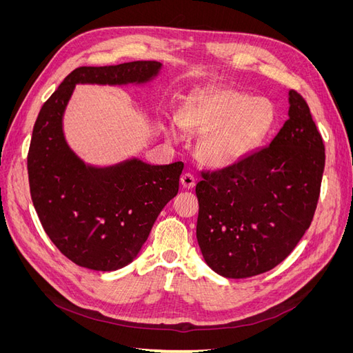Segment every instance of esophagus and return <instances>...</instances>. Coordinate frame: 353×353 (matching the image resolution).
Masks as SVG:
<instances>
[{
    "mask_svg": "<svg viewBox=\"0 0 353 353\" xmlns=\"http://www.w3.org/2000/svg\"><path fill=\"white\" fill-rule=\"evenodd\" d=\"M181 184H183L184 188L191 190V188H193V187L196 185V178H194V175L184 174L183 176H181Z\"/></svg>",
    "mask_w": 353,
    "mask_h": 353,
    "instance_id": "esophagus-1",
    "label": "esophagus"
}]
</instances>
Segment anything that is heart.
<instances>
[{
	"label": "heart",
	"instance_id": "b5f03b06",
	"mask_svg": "<svg viewBox=\"0 0 353 353\" xmlns=\"http://www.w3.org/2000/svg\"><path fill=\"white\" fill-rule=\"evenodd\" d=\"M184 131L205 134L200 156L212 168H230L252 154L270 135L276 121L274 104L266 97L221 88L200 92L178 112ZM166 132L176 137L175 126Z\"/></svg>",
	"mask_w": 353,
	"mask_h": 353
}]
</instances>
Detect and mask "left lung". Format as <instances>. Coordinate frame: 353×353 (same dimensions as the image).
I'll return each mask as SVG.
<instances>
[{
	"label": "left lung",
	"instance_id": "left-lung-1",
	"mask_svg": "<svg viewBox=\"0 0 353 353\" xmlns=\"http://www.w3.org/2000/svg\"><path fill=\"white\" fill-rule=\"evenodd\" d=\"M288 104V119L268 147L203 174L196 187L203 259L225 279L272 270L312 222L325 150L302 95L290 90Z\"/></svg>",
	"mask_w": 353,
	"mask_h": 353
}]
</instances>
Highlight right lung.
<instances>
[{
	"label": "right lung",
	"instance_id": "obj_1",
	"mask_svg": "<svg viewBox=\"0 0 353 353\" xmlns=\"http://www.w3.org/2000/svg\"><path fill=\"white\" fill-rule=\"evenodd\" d=\"M162 68L160 61L78 68L38 114L28 154L32 201L51 241L83 268L109 272L137 258L159 213L178 194L184 163L150 165L138 157L85 163L63 130L68 104L78 83L143 87Z\"/></svg>",
	"mask_w": 353,
	"mask_h": 353
}]
</instances>
